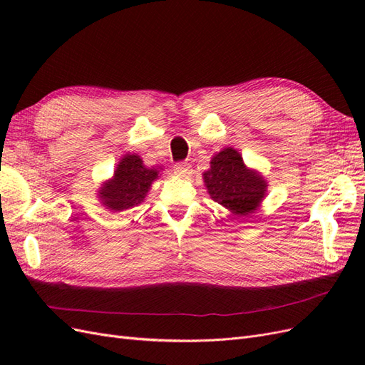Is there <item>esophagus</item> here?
<instances>
[{
	"instance_id": "1",
	"label": "esophagus",
	"mask_w": 365,
	"mask_h": 365,
	"mask_svg": "<svg viewBox=\"0 0 365 365\" xmlns=\"http://www.w3.org/2000/svg\"><path fill=\"white\" fill-rule=\"evenodd\" d=\"M173 170L178 176L187 178V176H190V173H192V165L185 161H180L173 165Z\"/></svg>"
}]
</instances>
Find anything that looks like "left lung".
I'll return each instance as SVG.
<instances>
[{
	"mask_svg": "<svg viewBox=\"0 0 365 365\" xmlns=\"http://www.w3.org/2000/svg\"><path fill=\"white\" fill-rule=\"evenodd\" d=\"M204 182L212 200L239 216H248L257 208L267 192L260 175L248 170L240 153L227 148L210 161Z\"/></svg>",
	"mask_w": 365,
	"mask_h": 365,
	"instance_id": "1",
	"label": "left lung"
}]
</instances>
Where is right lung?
Masks as SVG:
<instances>
[{"mask_svg": "<svg viewBox=\"0 0 365 365\" xmlns=\"http://www.w3.org/2000/svg\"><path fill=\"white\" fill-rule=\"evenodd\" d=\"M157 178V169H146L138 155H126L117 165L114 180L102 187L101 197L109 210L125 212L145 200L152 181Z\"/></svg>", "mask_w": 365, "mask_h": 365, "instance_id": "1", "label": "right lung"}]
</instances>
